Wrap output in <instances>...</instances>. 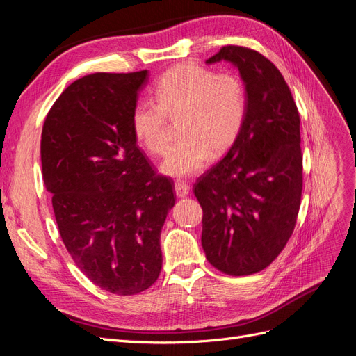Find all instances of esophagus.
Masks as SVG:
<instances>
[{"mask_svg":"<svg viewBox=\"0 0 356 356\" xmlns=\"http://www.w3.org/2000/svg\"><path fill=\"white\" fill-rule=\"evenodd\" d=\"M175 193L178 197H186L190 193V186L184 181H177L175 182Z\"/></svg>","mask_w":356,"mask_h":356,"instance_id":"esophagus-1","label":"esophagus"}]
</instances>
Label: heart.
I'll use <instances>...</instances> for the list:
<instances>
[{
	"label": "heart",
	"mask_w": 356,
	"mask_h": 356,
	"mask_svg": "<svg viewBox=\"0 0 356 356\" xmlns=\"http://www.w3.org/2000/svg\"><path fill=\"white\" fill-rule=\"evenodd\" d=\"M152 102H139L131 117L136 141L149 154H163L169 143L168 120L178 118L182 136L169 148L160 172L191 177L211 154H225L239 138L246 117L245 86L234 74H215L196 63L168 70L152 89Z\"/></svg>",
	"instance_id": "b5f03b06"
}]
</instances>
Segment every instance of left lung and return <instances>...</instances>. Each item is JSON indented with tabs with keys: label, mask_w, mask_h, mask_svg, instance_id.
<instances>
[{
	"label": "left lung",
	"mask_w": 356,
	"mask_h": 356,
	"mask_svg": "<svg viewBox=\"0 0 356 356\" xmlns=\"http://www.w3.org/2000/svg\"><path fill=\"white\" fill-rule=\"evenodd\" d=\"M230 62L246 93L239 138L197 179L202 246L208 261L232 276L263 270L293 234L303 190L300 115L282 74L260 53L225 46L208 65Z\"/></svg>",
	"instance_id": "8db88e82"
}]
</instances>
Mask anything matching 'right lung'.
Instances as JSON below:
<instances>
[{"mask_svg":"<svg viewBox=\"0 0 356 356\" xmlns=\"http://www.w3.org/2000/svg\"><path fill=\"white\" fill-rule=\"evenodd\" d=\"M148 71L75 80L41 134L42 179L74 263L99 288L134 296L161 270L160 233L174 186L136 145L131 117Z\"/></svg>","mask_w":356,"mask_h":356,"instance_id":"right-lung-1","label":"right lung"}]
</instances>
